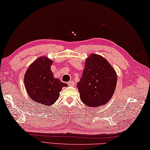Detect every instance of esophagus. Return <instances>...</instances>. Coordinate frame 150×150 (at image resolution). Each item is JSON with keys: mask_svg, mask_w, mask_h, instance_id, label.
<instances>
[{"mask_svg": "<svg viewBox=\"0 0 150 150\" xmlns=\"http://www.w3.org/2000/svg\"><path fill=\"white\" fill-rule=\"evenodd\" d=\"M68 86H75V83L73 81H71L68 82Z\"/></svg>", "mask_w": 150, "mask_h": 150, "instance_id": "esophagus-1", "label": "esophagus"}]
</instances>
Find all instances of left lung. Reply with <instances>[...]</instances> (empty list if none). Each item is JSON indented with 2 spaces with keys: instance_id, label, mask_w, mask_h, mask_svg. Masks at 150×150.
<instances>
[{
  "instance_id": "1",
  "label": "left lung",
  "mask_w": 150,
  "mask_h": 150,
  "mask_svg": "<svg viewBox=\"0 0 150 150\" xmlns=\"http://www.w3.org/2000/svg\"><path fill=\"white\" fill-rule=\"evenodd\" d=\"M117 76L108 60L91 53L85 61V68L77 88L81 101L88 107H98L108 103L115 90Z\"/></svg>"
}]
</instances>
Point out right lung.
Instances as JSON below:
<instances>
[{"instance_id": "add662e5", "label": "right lung", "mask_w": 150, "mask_h": 150, "mask_svg": "<svg viewBox=\"0 0 150 150\" xmlns=\"http://www.w3.org/2000/svg\"><path fill=\"white\" fill-rule=\"evenodd\" d=\"M53 60L40 57L30 64L25 73L24 82L29 97L34 102L49 106L58 99L62 87L68 86L54 77L51 69Z\"/></svg>"}]
</instances>
